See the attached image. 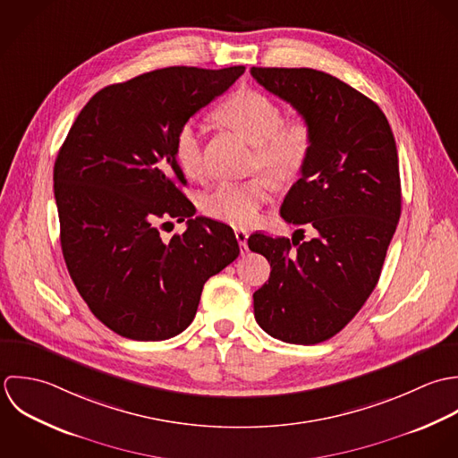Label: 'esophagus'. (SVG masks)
<instances>
[{
  "mask_svg": "<svg viewBox=\"0 0 458 458\" xmlns=\"http://www.w3.org/2000/svg\"><path fill=\"white\" fill-rule=\"evenodd\" d=\"M235 237H237V242L241 246V253L246 255L248 253V232L244 230H235Z\"/></svg>",
  "mask_w": 458,
  "mask_h": 458,
  "instance_id": "esophagus-1",
  "label": "esophagus"
}]
</instances>
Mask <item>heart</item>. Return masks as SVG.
<instances>
[{
	"label": "heart",
	"mask_w": 458,
	"mask_h": 458,
	"mask_svg": "<svg viewBox=\"0 0 458 458\" xmlns=\"http://www.w3.org/2000/svg\"><path fill=\"white\" fill-rule=\"evenodd\" d=\"M216 118L255 147L253 166L271 181H295L313 150V127L304 116L283 120L273 98L255 90H241L228 97L216 111ZM175 159L191 179L203 175L201 138L194 123H185L175 136ZM271 199L266 179L246 182H221L208 191L199 205L205 216L233 226L253 225L262 207Z\"/></svg>",
	"instance_id": "b5f03b06"
}]
</instances>
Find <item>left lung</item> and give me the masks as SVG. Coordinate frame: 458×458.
<instances>
[{"mask_svg": "<svg viewBox=\"0 0 458 458\" xmlns=\"http://www.w3.org/2000/svg\"><path fill=\"white\" fill-rule=\"evenodd\" d=\"M251 76L313 127L311 156L281 205L299 230L292 241L248 239L271 264L255 318L273 338L315 345L356 317L378 281L402 208L396 143L380 107L331 74L253 67Z\"/></svg>", "mask_w": 458, "mask_h": 458, "instance_id": "obj_1", "label": "left lung"}]
</instances>
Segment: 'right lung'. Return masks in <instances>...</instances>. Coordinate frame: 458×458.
I'll return each instance as SVG.
<instances>
[{"instance_id":"obj_1","label":"right lung","mask_w":458,"mask_h":458,"mask_svg":"<svg viewBox=\"0 0 458 458\" xmlns=\"http://www.w3.org/2000/svg\"><path fill=\"white\" fill-rule=\"evenodd\" d=\"M246 67H168L95 93L55 163L64 259L93 315L138 342L177 336L192 322L205 281L241 250L233 230L183 196L175 136ZM172 218L186 232L163 242Z\"/></svg>"}]
</instances>
